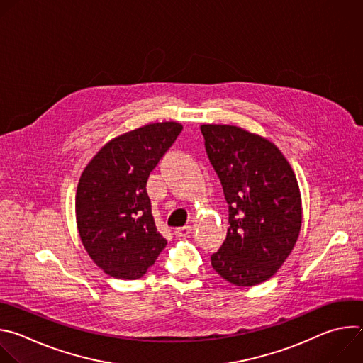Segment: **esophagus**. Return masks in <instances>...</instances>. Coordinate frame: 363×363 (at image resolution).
<instances>
[{
    "label": "esophagus",
    "mask_w": 363,
    "mask_h": 363,
    "mask_svg": "<svg viewBox=\"0 0 363 363\" xmlns=\"http://www.w3.org/2000/svg\"><path fill=\"white\" fill-rule=\"evenodd\" d=\"M191 233H192V227H189V225H186V227H179V228H177V230L174 231V234H175L177 237H179V238H182V237H189Z\"/></svg>",
    "instance_id": "34e87169"
}]
</instances>
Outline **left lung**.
<instances>
[{
  "label": "left lung",
  "mask_w": 363,
  "mask_h": 363,
  "mask_svg": "<svg viewBox=\"0 0 363 363\" xmlns=\"http://www.w3.org/2000/svg\"><path fill=\"white\" fill-rule=\"evenodd\" d=\"M208 158L228 208V231L211 255L213 269L228 283L251 287L272 279L300 234V188L289 161L267 138L234 125L203 123Z\"/></svg>",
  "instance_id": "obj_1"
}]
</instances>
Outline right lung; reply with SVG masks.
I'll return each mask as SVG.
<instances>
[{
	"label": "right lung",
	"mask_w": 363,
	"mask_h": 363,
	"mask_svg": "<svg viewBox=\"0 0 363 363\" xmlns=\"http://www.w3.org/2000/svg\"><path fill=\"white\" fill-rule=\"evenodd\" d=\"M181 130L178 122H157L122 133L101 146L80 175L77 231L94 264L111 277H142L167 245L152 217L146 181Z\"/></svg>",
	"instance_id": "1"
}]
</instances>
